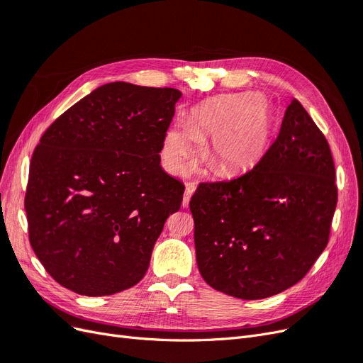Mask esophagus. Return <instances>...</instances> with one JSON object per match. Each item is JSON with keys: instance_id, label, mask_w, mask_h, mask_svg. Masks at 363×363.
Segmentation results:
<instances>
[{"instance_id": "1", "label": "esophagus", "mask_w": 363, "mask_h": 363, "mask_svg": "<svg viewBox=\"0 0 363 363\" xmlns=\"http://www.w3.org/2000/svg\"><path fill=\"white\" fill-rule=\"evenodd\" d=\"M194 191H195V184L194 183L186 184V191H184V195H183V207H188Z\"/></svg>"}]
</instances>
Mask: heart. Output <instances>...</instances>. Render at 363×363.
Here are the masks:
<instances>
[{"label":"heart","instance_id":"heart-1","mask_svg":"<svg viewBox=\"0 0 363 363\" xmlns=\"http://www.w3.org/2000/svg\"><path fill=\"white\" fill-rule=\"evenodd\" d=\"M208 135L206 156L219 164L227 177L255 168L271 138V111L265 96L256 92L207 98L192 107L184 124L168 128L162 155L172 174H183Z\"/></svg>","mask_w":363,"mask_h":363}]
</instances>
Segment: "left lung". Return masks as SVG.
Returning a JSON list of instances; mask_svg holds the SVG:
<instances>
[{
	"label": "left lung",
	"mask_w": 363,
	"mask_h": 363,
	"mask_svg": "<svg viewBox=\"0 0 363 363\" xmlns=\"http://www.w3.org/2000/svg\"><path fill=\"white\" fill-rule=\"evenodd\" d=\"M335 162L298 100L255 168L200 183L189 207L196 265L213 289L260 300L298 283L328 244L337 203Z\"/></svg>",
	"instance_id": "1"
}]
</instances>
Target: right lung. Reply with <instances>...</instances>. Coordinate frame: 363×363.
Returning a JSON list of instances; mask_svg holds the SVG:
<instances>
[{
	"mask_svg": "<svg viewBox=\"0 0 363 363\" xmlns=\"http://www.w3.org/2000/svg\"><path fill=\"white\" fill-rule=\"evenodd\" d=\"M182 92L108 83L62 113L33 152L28 239L50 276L86 296L142 280L184 184L159 152Z\"/></svg>",
	"mask_w": 363,
	"mask_h": 363,
	"instance_id": "1",
	"label": "right lung"
}]
</instances>
